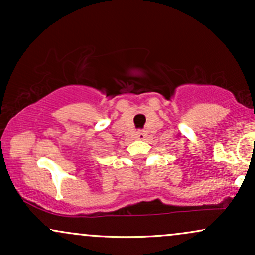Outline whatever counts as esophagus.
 Segmentation results:
<instances>
[{"label":"esophagus","instance_id":"esophagus-1","mask_svg":"<svg viewBox=\"0 0 255 255\" xmlns=\"http://www.w3.org/2000/svg\"><path fill=\"white\" fill-rule=\"evenodd\" d=\"M145 137H146V134L144 133V131H137L136 133L137 140H145Z\"/></svg>","mask_w":255,"mask_h":255}]
</instances>
